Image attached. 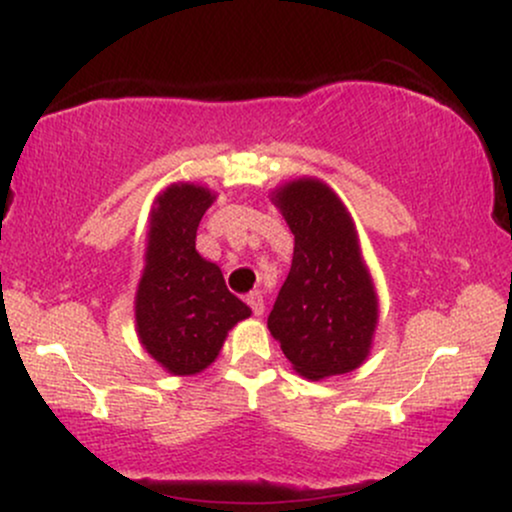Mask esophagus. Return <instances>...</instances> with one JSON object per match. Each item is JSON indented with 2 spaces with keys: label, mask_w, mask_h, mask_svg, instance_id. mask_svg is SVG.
Wrapping results in <instances>:
<instances>
[{
  "label": "esophagus",
  "mask_w": 512,
  "mask_h": 512,
  "mask_svg": "<svg viewBox=\"0 0 512 512\" xmlns=\"http://www.w3.org/2000/svg\"><path fill=\"white\" fill-rule=\"evenodd\" d=\"M248 305H250V310H252V313H255L257 317L264 315V298H262L260 291L248 293Z\"/></svg>",
  "instance_id": "1"
}]
</instances>
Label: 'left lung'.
<instances>
[{
    "label": "left lung",
    "instance_id": "1",
    "mask_svg": "<svg viewBox=\"0 0 512 512\" xmlns=\"http://www.w3.org/2000/svg\"><path fill=\"white\" fill-rule=\"evenodd\" d=\"M272 199L296 243L269 332L303 378L349 373L366 361L378 325V296L349 211L313 178L279 187Z\"/></svg>",
    "mask_w": 512,
    "mask_h": 512
}]
</instances>
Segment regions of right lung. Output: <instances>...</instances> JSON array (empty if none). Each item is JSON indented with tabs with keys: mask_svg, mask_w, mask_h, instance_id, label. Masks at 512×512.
<instances>
[{
	"mask_svg": "<svg viewBox=\"0 0 512 512\" xmlns=\"http://www.w3.org/2000/svg\"><path fill=\"white\" fill-rule=\"evenodd\" d=\"M214 195L178 182L151 209L146 267L134 315L144 349L173 375H195L214 363L228 330L250 308L226 289L221 269L195 248L197 226Z\"/></svg>",
	"mask_w": 512,
	"mask_h": 512,
	"instance_id": "right-lung-1",
	"label": "right lung"
}]
</instances>
